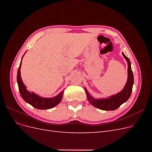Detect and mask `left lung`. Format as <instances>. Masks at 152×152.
<instances>
[{
    "label": "left lung",
    "instance_id": "8db88e82",
    "mask_svg": "<svg viewBox=\"0 0 152 152\" xmlns=\"http://www.w3.org/2000/svg\"><path fill=\"white\" fill-rule=\"evenodd\" d=\"M123 56L127 61L128 68V77L126 86L120 93L116 94L111 96L108 98L106 99H94L89 94L88 91L85 88V91L87 95V99L90 103L94 107L102 110H115L117 109L121 104L127 102L129 98L132 93V86L134 84V76L131 70V62L129 58L122 53Z\"/></svg>",
    "mask_w": 152,
    "mask_h": 152
}]
</instances>
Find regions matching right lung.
<instances>
[{
    "label": "right lung",
    "instance_id": "add662e5",
    "mask_svg": "<svg viewBox=\"0 0 152 152\" xmlns=\"http://www.w3.org/2000/svg\"><path fill=\"white\" fill-rule=\"evenodd\" d=\"M24 56V55H23ZM21 65V61L20 65L18 68V73H17V82L18 84V88L20 94L22 98L23 99L26 103L31 104L32 107L37 109L40 110H46L54 107L61 102L63 95V91H61L60 93L58 94L56 96L51 98H44L40 97L38 95L35 94L34 93H30L29 91H27L26 86L24 85L23 82L21 77L20 73V68Z\"/></svg>",
    "mask_w": 152,
    "mask_h": 152
}]
</instances>
